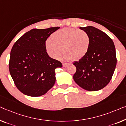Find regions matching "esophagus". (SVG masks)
<instances>
[{
	"label": "esophagus",
	"instance_id": "34e87169",
	"mask_svg": "<svg viewBox=\"0 0 126 126\" xmlns=\"http://www.w3.org/2000/svg\"><path fill=\"white\" fill-rule=\"evenodd\" d=\"M69 63H63V67H67V66H69Z\"/></svg>",
	"mask_w": 126,
	"mask_h": 126
}]
</instances>
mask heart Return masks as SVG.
Wrapping results in <instances>:
<instances>
[{"label":"heart","mask_w":126,"mask_h":126,"mask_svg":"<svg viewBox=\"0 0 126 126\" xmlns=\"http://www.w3.org/2000/svg\"><path fill=\"white\" fill-rule=\"evenodd\" d=\"M88 33L78 29L66 28L57 31L45 42V49L50 57L57 59L62 52L67 60H79L88 53L90 47Z\"/></svg>","instance_id":"b5f03b06"}]
</instances>
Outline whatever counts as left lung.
I'll use <instances>...</instances> for the list:
<instances>
[{"instance_id":"left-lung-1","label":"left lung","mask_w":126,"mask_h":126,"mask_svg":"<svg viewBox=\"0 0 126 126\" xmlns=\"http://www.w3.org/2000/svg\"><path fill=\"white\" fill-rule=\"evenodd\" d=\"M88 33L90 47L83 59L74 61L76 72L73 79L86 90H101L110 82L116 65L115 47L105 32L92 26L80 27Z\"/></svg>"}]
</instances>
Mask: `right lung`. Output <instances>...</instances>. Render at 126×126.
<instances>
[{
	"mask_svg": "<svg viewBox=\"0 0 126 126\" xmlns=\"http://www.w3.org/2000/svg\"><path fill=\"white\" fill-rule=\"evenodd\" d=\"M59 28L32 29L12 47L10 73L17 88L26 95H43L55 83V69L61 67L62 63L49 56L45 45L50 34Z\"/></svg>",
	"mask_w": 126,
	"mask_h": 126,
	"instance_id": "obj_1",
	"label": "right lung"
}]
</instances>
